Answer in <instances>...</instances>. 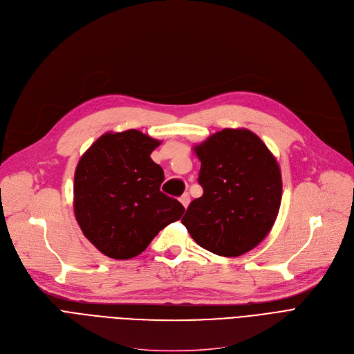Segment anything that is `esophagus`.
<instances>
[{
    "mask_svg": "<svg viewBox=\"0 0 354 354\" xmlns=\"http://www.w3.org/2000/svg\"><path fill=\"white\" fill-rule=\"evenodd\" d=\"M179 201H180V203L183 205V207L186 209V207H187V205H189V202H191L189 194H183V195L179 198Z\"/></svg>",
    "mask_w": 354,
    "mask_h": 354,
    "instance_id": "1",
    "label": "esophagus"
}]
</instances>
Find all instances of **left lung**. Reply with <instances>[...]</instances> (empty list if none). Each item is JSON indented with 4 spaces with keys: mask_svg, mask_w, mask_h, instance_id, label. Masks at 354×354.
Listing matches in <instances>:
<instances>
[{
    "mask_svg": "<svg viewBox=\"0 0 354 354\" xmlns=\"http://www.w3.org/2000/svg\"><path fill=\"white\" fill-rule=\"evenodd\" d=\"M201 160L194 199L182 223L203 249L236 257L261 243L270 232L281 201L276 158L249 129H222L195 147Z\"/></svg>",
    "mask_w": 354,
    "mask_h": 354,
    "instance_id": "left-lung-1",
    "label": "left lung"
}]
</instances>
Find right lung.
I'll return each instance as SVG.
<instances>
[{"instance_id":"add662e5","label":"right lung","mask_w":354,"mask_h":354,"mask_svg":"<svg viewBox=\"0 0 354 354\" xmlns=\"http://www.w3.org/2000/svg\"><path fill=\"white\" fill-rule=\"evenodd\" d=\"M160 140L140 131L106 132L81 156L74 178V214L85 238L108 257L127 261L183 215L160 192L163 169L151 159Z\"/></svg>"}]
</instances>
